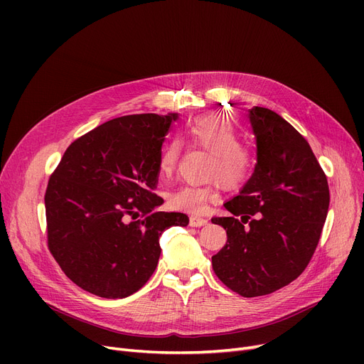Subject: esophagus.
Returning a JSON list of instances; mask_svg holds the SVG:
<instances>
[{
    "label": "esophagus",
    "instance_id": "esophagus-1",
    "mask_svg": "<svg viewBox=\"0 0 364 364\" xmlns=\"http://www.w3.org/2000/svg\"><path fill=\"white\" fill-rule=\"evenodd\" d=\"M208 223V220L200 218V217H190V225L192 227H202Z\"/></svg>",
    "mask_w": 364,
    "mask_h": 364
}]
</instances>
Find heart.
Returning a JSON list of instances; mask_svg holds the SVG:
<instances>
[{"label":"heart","mask_w":364,"mask_h":364,"mask_svg":"<svg viewBox=\"0 0 364 364\" xmlns=\"http://www.w3.org/2000/svg\"><path fill=\"white\" fill-rule=\"evenodd\" d=\"M186 140L211 151L208 165V177L218 180L227 188L242 186L251 176L254 166L252 151L239 141L235 125L221 114H206L188 122ZM183 143L180 137H171L162 147L158 159V174L168 180L174 174L181 158ZM218 199V183L208 186H180L168 193V206L176 211L199 215L208 205Z\"/></svg>","instance_id":"heart-1"}]
</instances>
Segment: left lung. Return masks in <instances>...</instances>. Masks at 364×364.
Segmentation results:
<instances>
[{"instance_id": "1", "label": "left lung", "mask_w": 364, "mask_h": 364, "mask_svg": "<svg viewBox=\"0 0 364 364\" xmlns=\"http://www.w3.org/2000/svg\"><path fill=\"white\" fill-rule=\"evenodd\" d=\"M257 164L232 215L213 218L227 242L213 257L218 279L245 298L269 295L309 265L329 209L328 178L301 134L276 112L254 106Z\"/></svg>"}]
</instances>
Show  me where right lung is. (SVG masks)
<instances>
[{
	"instance_id": "add662e5",
	"label": "right lung",
	"mask_w": 364,
	"mask_h": 364,
	"mask_svg": "<svg viewBox=\"0 0 364 364\" xmlns=\"http://www.w3.org/2000/svg\"><path fill=\"white\" fill-rule=\"evenodd\" d=\"M177 119L141 113L107 121L75 140L50 177L48 250L84 291L109 299L137 292L156 269L162 232L188 224L186 214L155 211L164 199L153 193Z\"/></svg>"
}]
</instances>
